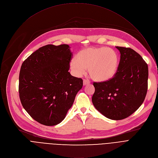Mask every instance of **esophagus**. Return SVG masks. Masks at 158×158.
I'll use <instances>...</instances> for the list:
<instances>
[{
    "label": "esophagus",
    "instance_id": "1",
    "mask_svg": "<svg viewBox=\"0 0 158 158\" xmlns=\"http://www.w3.org/2000/svg\"><path fill=\"white\" fill-rule=\"evenodd\" d=\"M90 84V81L87 79H84L83 80V84L84 85H87V84Z\"/></svg>",
    "mask_w": 158,
    "mask_h": 158
}]
</instances>
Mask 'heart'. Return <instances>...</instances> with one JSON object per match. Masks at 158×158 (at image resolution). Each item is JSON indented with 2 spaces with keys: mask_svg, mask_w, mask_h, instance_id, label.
Masks as SVG:
<instances>
[{
  "mask_svg": "<svg viewBox=\"0 0 158 158\" xmlns=\"http://www.w3.org/2000/svg\"><path fill=\"white\" fill-rule=\"evenodd\" d=\"M119 56L110 48L90 47L81 50L70 62L76 76H81L88 67V73L96 81H106L113 77L118 69Z\"/></svg>",
  "mask_w": 158,
  "mask_h": 158,
  "instance_id": "1",
  "label": "heart"
}]
</instances>
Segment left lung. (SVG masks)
<instances>
[{
	"label": "left lung",
	"instance_id": "1",
	"mask_svg": "<svg viewBox=\"0 0 158 158\" xmlns=\"http://www.w3.org/2000/svg\"><path fill=\"white\" fill-rule=\"evenodd\" d=\"M116 48L121 54L118 71L110 79L93 83L95 92L92 101L96 109L107 118L121 120L133 114L144 101L148 66L133 49Z\"/></svg>",
	"mask_w": 158,
	"mask_h": 158
}]
</instances>
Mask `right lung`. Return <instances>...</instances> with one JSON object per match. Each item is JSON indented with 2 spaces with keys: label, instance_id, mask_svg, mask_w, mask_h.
Returning <instances> with one entry per match:
<instances>
[{
  "label": "right lung",
  "instance_id": "right-lung-1",
  "mask_svg": "<svg viewBox=\"0 0 158 158\" xmlns=\"http://www.w3.org/2000/svg\"><path fill=\"white\" fill-rule=\"evenodd\" d=\"M70 47L49 44L40 48L22 63L19 93L22 106L45 126L61 123L72 107L83 81L68 72Z\"/></svg>",
  "mask_w": 158,
  "mask_h": 158
}]
</instances>
